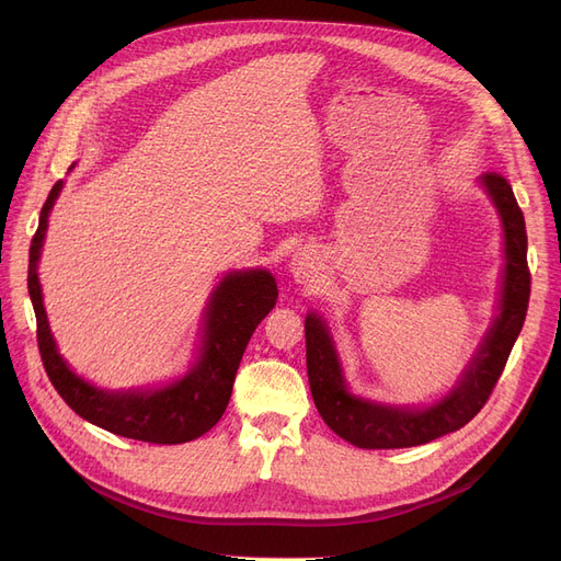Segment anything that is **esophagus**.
<instances>
[{
    "label": "esophagus",
    "mask_w": 561,
    "mask_h": 561,
    "mask_svg": "<svg viewBox=\"0 0 561 561\" xmlns=\"http://www.w3.org/2000/svg\"><path fill=\"white\" fill-rule=\"evenodd\" d=\"M290 271H293V276L297 278V283H309L316 276V262H313L311 254L299 252V254H295Z\"/></svg>",
    "instance_id": "1"
}]
</instances>
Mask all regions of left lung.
<instances>
[{"mask_svg": "<svg viewBox=\"0 0 561 561\" xmlns=\"http://www.w3.org/2000/svg\"><path fill=\"white\" fill-rule=\"evenodd\" d=\"M480 182L494 201L503 222L505 268L501 304L494 325L489 328L461 381L443 400L423 407V410H402V407L377 404L351 396L325 320L316 313H309L304 320L307 369L318 414L339 437L355 447H416L463 428L472 416H478L503 375L507 355L522 332L531 295V274L526 264V227L511 182L499 173H484Z\"/></svg>", "mask_w": 561, "mask_h": 561, "instance_id": "1", "label": "left lung"}]
</instances>
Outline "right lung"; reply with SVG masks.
I'll list each match as a JSON object with an SVG mask.
<instances>
[{"label": "right lung", "mask_w": 561, "mask_h": 561, "mask_svg": "<svg viewBox=\"0 0 561 561\" xmlns=\"http://www.w3.org/2000/svg\"><path fill=\"white\" fill-rule=\"evenodd\" d=\"M60 190L62 182H56L44 203L27 266V293L37 316V344L50 383L81 419L114 435L151 445H180L208 433L227 410L236 371L254 328L276 307L278 287L274 276L262 268H250L231 271L222 278L208 301L198 360L175 383L157 390H126V393L95 388L77 377L62 360L42 301L37 262L48 213Z\"/></svg>", "instance_id": "right-lung-1"}]
</instances>
